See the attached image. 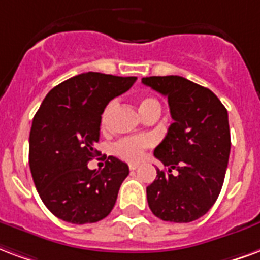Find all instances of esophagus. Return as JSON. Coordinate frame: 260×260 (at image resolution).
I'll list each match as a JSON object with an SVG mask.
<instances>
[{"instance_id":"esophagus-1","label":"esophagus","mask_w":260,"mask_h":260,"mask_svg":"<svg viewBox=\"0 0 260 260\" xmlns=\"http://www.w3.org/2000/svg\"><path fill=\"white\" fill-rule=\"evenodd\" d=\"M138 167H139V165H138V164H129V169H131V171H135V169H138Z\"/></svg>"}]
</instances>
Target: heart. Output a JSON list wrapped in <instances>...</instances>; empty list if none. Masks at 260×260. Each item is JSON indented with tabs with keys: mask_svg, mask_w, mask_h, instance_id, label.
Listing matches in <instances>:
<instances>
[{
	"mask_svg": "<svg viewBox=\"0 0 260 260\" xmlns=\"http://www.w3.org/2000/svg\"><path fill=\"white\" fill-rule=\"evenodd\" d=\"M114 103H109L106 106V109L102 113V125L107 122V118L113 110ZM140 113L146 115L154 109H159V103L154 98H143L139 102ZM151 145V139L149 136H132V138H124V139L118 140L113 147V153L121 159L129 161V162H136L143 157V153L147 147Z\"/></svg>",
	"mask_w": 260,
	"mask_h": 260,
	"instance_id": "b5f03b06",
	"label": "heart"
}]
</instances>
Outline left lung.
<instances>
[{
	"instance_id": "obj_1",
	"label": "left lung",
	"mask_w": 260,
	"mask_h": 260,
	"mask_svg": "<svg viewBox=\"0 0 260 260\" xmlns=\"http://www.w3.org/2000/svg\"><path fill=\"white\" fill-rule=\"evenodd\" d=\"M142 82L168 98L174 120L154 150L167 169H157L146 189L147 203L165 222H193L222 190L232 146L228 110L212 91L183 77H146Z\"/></svg>"
}]
</instances>
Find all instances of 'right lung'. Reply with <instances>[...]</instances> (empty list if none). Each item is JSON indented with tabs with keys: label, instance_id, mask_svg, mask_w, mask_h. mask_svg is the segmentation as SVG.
Here are the masks:
<instances>
[{
	"label": "right lung",
	"instance_id": "obj_1",
	"mask_svg": "<svg viewBox=\"0 0 260 260\" xmlns=\"http://www.w3.org/2000/svg\"><path fill=\"white\" fill-rule=\"evenodd\" d=\"M136 77L82 73L49 91L32 118L28 162L37 191L56 218L95 223L114 207L128 165L110 155L102 171L88 168L99 155L102 113Z\"/></svg>",
	"mask_w": 260,
	"mask_h": 260
}]
</instances>
